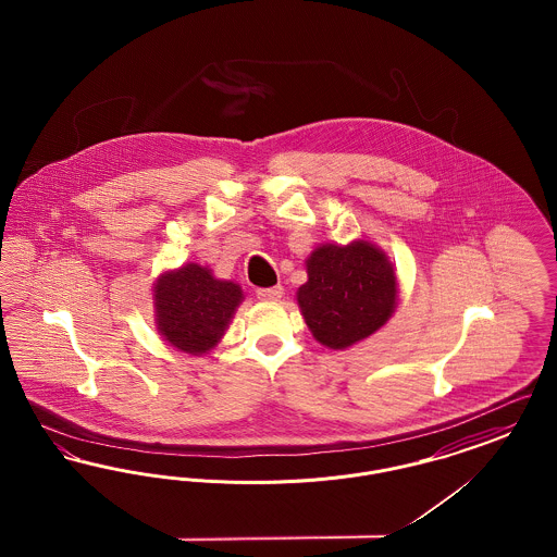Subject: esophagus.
I'll return each instance as SVG.
<instances>
[{"label": "esophagus", "instance_id": "34e87169", "mask_svg": "<svg viewBox=\"0 0 557 557\" xmlns=\"http://www.w3.org/2000/svg\"><path fill=\"white\" fill-rule=\"evenodd\" d=\"M257 296L265 302H277L284 296V288L282 286H273V288H261L257 290Z\"/></svg>", "mask_w": 557, "mask_h": 557}]
</instances>
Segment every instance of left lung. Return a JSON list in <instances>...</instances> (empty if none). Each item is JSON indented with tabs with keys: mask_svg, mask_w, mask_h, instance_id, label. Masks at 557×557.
<instances>
[{
	"mask_svg": "<svg viewBox=\"0 0 557 557\" xmlns=\"http://www.w3.org/2000/svg\"><path fill=\"white\" fill-rule=\"evenodd\" d=\"M307 282L296 302L319 345L345 350L393 318L398 302L397 269L370 239L319 244L307 257Z\"/></svg>",
	"mask_w": 557,
	"mask_h": 557,
	"instance_id": "obj_1",
	"label": "left lung"
}]
</instances>
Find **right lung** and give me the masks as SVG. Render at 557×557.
<instances>
[{"label": "right lung", "instance_id": "obj_1", "mask_svg": "<svg viewBox=\"0 0 557 557\" xmlns=\"http://www.w3.org/2000/svg\"><path fill=\"white\" fill-rule=\"evenodd\" d=\"M152 300L162 341L202 357L225 336L244 292L232 280L214 277L207 265L186 263L160 273L152 286Z\"/></svg>", "mask_w": 557, "mask_h": 557}]
</instances>
